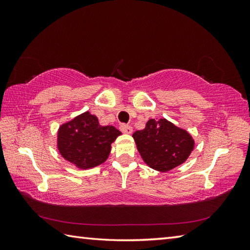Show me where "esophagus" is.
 <instances>
[{"label":"esophagus","instance_id":"esophagus-1","mask_svg":"<svg viewBox=\"0 0 250 250\" xmlns=\"http://www.w3.org/2000/svg\"><path fill=\"white\" fill-rule=\"evenodd\" d=\"M120 130L124 132V133H126V134H131L132 131H133V128L130 125H125V124H122L120 125Z\"/></svg>","mask_w":250,"mask_h":250}]
</instances>
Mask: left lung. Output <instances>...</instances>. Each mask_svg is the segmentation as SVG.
<instances>
[{
  "instance_id": "8db88e82",
  "label": "left lung",
  "mask_w": 250,
  "mask_h": 250,
  "mask_svg": "<svg viewBox=\"0 0 250 250\" xmlns=\"http://www.w3.org/2000/svg\"><path fill=\"white\" fill-rule=\"evenodd\" d=\"M143 160L157 171L167 172L187 160L194 142L187 131L167 119H150L133 134Z\"/></svg>"
}]
</instances>
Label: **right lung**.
<instances>
[{
    "mask_svg": "<svg viewBox=\"0 0 250 250\" xmlns=\"http://www.w3.org/2000/svg\"><path fill=\"white\" fill-rule=\"evenodd\" d=\"M120 134L113 125H100L97 117L86 111L60 126L58 148L65 160L81 168H89L107 159L111 143Z\"/></svg>",
    "mask_w": 250,
    "mask_h": 250,
    "instance_id": "1",
    "label": "right lung"
}]
</instances>
